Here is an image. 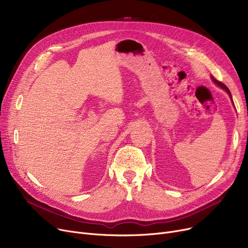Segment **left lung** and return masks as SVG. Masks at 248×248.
<instances>
[{"instance_id": "8db88e82", "label": "left lung", "mask_w": 248, "mask_h": 248, "mask_svg": "<svg viewBox=\"0 0 248 248\" xmlns=\"http://www.w3.org/2000/svg\"><path fill=\"white\" fill-rule=\"evenodd\" d=\"M211 78H212V80H213V81H214V83H216V84H217V85H218V86H220V87H221V88H223V89H224V90H225V91H226V93H228V94H229V96H230V98H231V99H232V96H231V93H230V91H229V89H228V88H227V86H226V85H225V84H223V83H222V82H221V81H218V80H217V79H215V78H214V77H213V76H212V77H211ZM232 102H233V101H232Z\"/></svg>"}]
</instances>
